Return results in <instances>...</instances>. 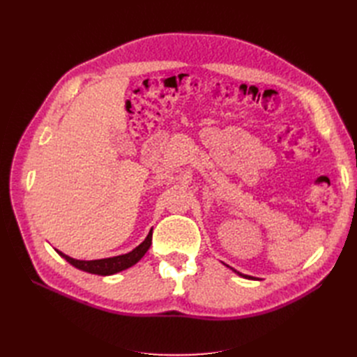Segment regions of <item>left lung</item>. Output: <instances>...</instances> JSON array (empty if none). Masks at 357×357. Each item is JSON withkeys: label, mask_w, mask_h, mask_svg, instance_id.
I'll return each mask as SVG.
<instances>
[{"label": "left lung", "mask_w": 357, "mask_h": 357, "mask_svg": "<svg viewBox=\"0 0 357 357\" xmlns=\"http://www.w3.org/2000/svg\"><path fill=\"white\" fill-rule=\"evenodd\" d=\"M232 269V271L234 273H236V274H238V275H241V277H244V278H253V277H250V275H244V274H241V273H238V271H235V269L234 268H231Z\"/></svg>", "instance_id": "1"}]
</instances>
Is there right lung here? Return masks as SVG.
Segmentation results:
<instances>
[{
	"label": "right lung",
	"mask_w": 357,
	"mask_h": 357,
	"mask_svg": "<svg viewBox=\"0 0 357 357\" xmlns=\"http://www.w3.org/2000/svg\"><path fill=\"white\" fill-rule=\"evenodd\" d=\"M152 234L153 229H150L149 235L146 236V240L135 247L132 252H129L126 255L121 256H113V257H105V259H95V261H79V259H73L67 255H63L62 252L56 250L59 256H62L68 264L75 266L77 269H82V271L96 274V275H112L116 273H121L123 269H128L129 266L135 265L139 259H142L146 252L150 248V244H152Z\"/></svg>",
	"instance_id": "right-lung-1"
}]
</instances>
